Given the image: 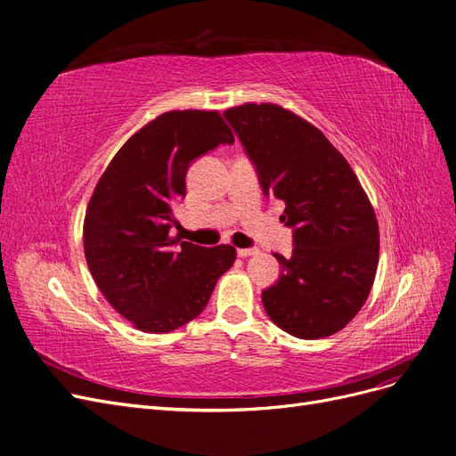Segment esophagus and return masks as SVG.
Segmentation results:
<instances>
[{"mask_svg": "<svg viewBox=\"0 0 456 456\" xmlns=\"http://www.w3.org/2000/svg\"><path fill=\"white\" fill-rule=\"evenodd\" d=\"M254 254H258V248H238L240 258H248V256H254Z\"/></svg>", "mask_w": 456, "mask_h": 456, "instance_id": "esophagus-1", "label": "esophagus"}]
</instances>
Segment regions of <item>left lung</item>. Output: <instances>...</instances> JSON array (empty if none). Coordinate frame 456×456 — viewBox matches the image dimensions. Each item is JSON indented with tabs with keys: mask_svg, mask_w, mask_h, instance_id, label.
Segmentation results:
<instances>
[{
	"mask_svg": "<svg viewBox=\"0 0 456 456\" xmlns=\"http://www.w3.org/2000/svg\"><path fill=\"white\" fill-rule=\"evenodd\" d=\"M267 196L284 202L294 254L262 294L282 331L314 340L335 335L365 305L378 269L379 230L348 160L313 123L273 102L228 108Z\"/></svg>",
	"mask_w": 456,
	"mask_h": 456,
	"instance_id": "8db88e82",
	"label": "left lung"
}]
</instances>
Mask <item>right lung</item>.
<instances>
[{
	"label": "right lung",
	"mask_w": 456,
	"mask_h": 456,
	"mask_svg": "<svg viewBox=\"0 0 456 456\" xmlns=\"http://www.w3.org/2000/svg\"><path fill=\"white\" fill-rule=\"evenodd\" d=\"M233 143L216 110H172L126 140L97 181L84 216V254L106 301L143 333H170L204 311L235 247L170 235L191 162Z\"/></svg>",
	"instance_id": "1"
}]
</instances>
